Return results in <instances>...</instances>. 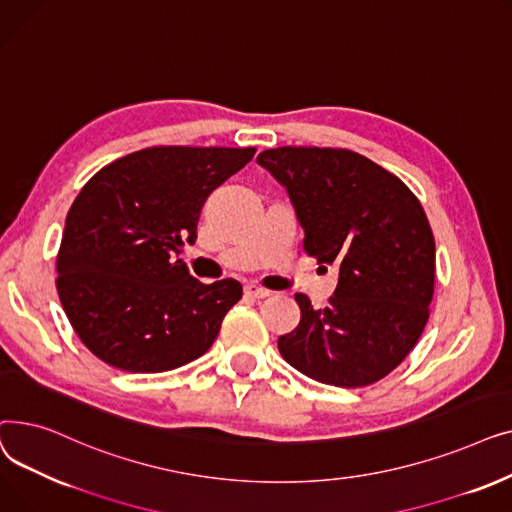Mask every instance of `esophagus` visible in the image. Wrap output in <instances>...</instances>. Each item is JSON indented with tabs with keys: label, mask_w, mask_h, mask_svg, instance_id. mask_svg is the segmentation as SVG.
I'll return each instance as SVG.
<instances>
[{
	"label": "esophagus",
	"mask_w": 512,
	"mask_h": 512,
	"mask_svg": "<svg viewBox=\"0 0 512 512\" xmlns=\"http://www.w3.org/2000/svg\"><path fill=\"white\" fill-rule=\"evenodd\" d=\"M245 294H247V297H251V299H265V297H270V290H267V288H261L259 284H247L245 286Z\"/></svg>",
	"instance_id": "esophagus-1"
}]
</instances>
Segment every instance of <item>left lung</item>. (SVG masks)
<instances>
[{
    "instance_id": "obj_1",
    "label": "left lung",
    "mask_w": 512,
    "mask_h": 512,
    "mask_svg": "<svg viewBox=\"0 0 512 512\" xmlns=\"http://www.w3.org/2000/svg\"><path fill=\"white\" fill-rule=\"evenodd\" d=\"M257 164L286 188L305 251L338 270L324 311L294 297L301 324L278 338L280 355L321 384L382 380L429 317L436 242L421 203L394 174L346 149L278 147L261 151Z\"/></svg>"
}]
</instances>
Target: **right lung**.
<instances>
[{
  "mask_svg": "<svg viewBox=\"0 0 512 512\" xmlns=\"http://www.w3.org/2000/svg\"><path fill=\"white\" fill-rule=\"evenodd\" d=\"M255 149L151 147L99 170L78 193L58 253V294L78 338L103 363L159 373L199 359L242 297L203 284L180 259L199 213Z\"/></svg>",
  "mask_w": 512,
  "mask_h": 512,
  "instance_id": "add662e5",
  "label": "right lung"
}]
</instances>
